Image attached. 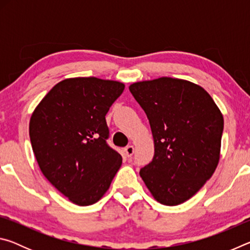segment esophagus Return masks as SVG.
Here are the masks:
<instances>
[{"label":"esophagus","mask_w":250,"mask_h":250,"mask_svg":"<svg viewBox=\"0 0 250 250\" xmlns=\"http://www.w3.org/2000/svg\"><path fill=\"white\" fill-rule=\"evenodd\" d=\"M125 155L128 156V158H130V156H132L133 153H134V147L133 146H128L125 147Z\"/></svg>","instance_id":"obj_1"}]
</instances>
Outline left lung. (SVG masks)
<instances>
[{"instance_id": "8db88e82", "label": "left lung", "mask_w": 250, "mask_h": 250, "mask_svg": "<svg viewBox=\"0 0 250 250\" xmlns=\"http://www.w3.org/2000/svg\"><path fill=\"white\" fill-rule=\"evenodd\" d=\"M129 89L145 110L154 141L153 160L140 176L161 204H182L216 170L221 110L204 88L188 80L161 77L134 83Z\"/></svg>"}]
</instances>
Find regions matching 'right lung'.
Masks as SVG:
<instances>
[{
	"label": "right lung",
	"mask_w": 250,
	"mask_h": 250,
	"mask_svg": "<svg viewBox=\"0 0 250 250\" xmlns=\"http://www.w3.org/2000/svg\"><path fill=\"white\" fill-rule=\"evenodd\" d=\"M124 90L115 80L68 78L32 113L29 138L41 171L76 205L98 202L121 167V155L105 142V115Z\"/></svg>",
	"instance_id": "add662e5"
}]
</instances>
